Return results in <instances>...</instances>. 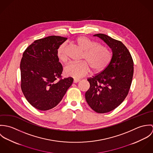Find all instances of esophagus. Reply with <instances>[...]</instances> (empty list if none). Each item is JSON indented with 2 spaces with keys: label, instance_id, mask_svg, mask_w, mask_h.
<instances>
[{
  "label": "esophagus",
  "instance_id": "1",
  "mask_svg": "<svg viewBox=\"0 0 153 153\" xmlns=\"http://www.w3.org/2000/svg\"><path fill=\"white\" fill-rule=\"evenodd\" d=\"M79 82H80L79 79H74V83H78Z\"/></svg>",
  "mask_w": 153,
  "mask_h": 153
}]
</instances>
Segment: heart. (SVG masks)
<instances>
[{"instance_id":"1","label":"heart","mask_w":153,"mask_h":153,"mask_svg":"<svg viewBox=\"0 0 153 153\" xmlns=\"http://www.w3.org/2000/svg\"><path fill=\"white\" fill-rule=\"evenodd\" d=\"M78 46L85 52L83 56L84 61L71 63L66 66L64 73L66 76L79 79L87 75L91 68L95 72L104 71L109 65L111 60V53L105 46L99 45L85 36H81L76 39ZM67 43L61 44L57 50V56L62 62H66Z\"/></svg>"}]
</instances>
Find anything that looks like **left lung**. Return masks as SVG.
<instances>
[{"mask_svg":"<svg viewBox=\"0 0 153 153\" xmlns=\"http://www.w3.org/2000/svg\"><path fill=\"white\" fill-rule=\"evenodd\" d=\"M104 41L111 49L109 65L102 72L88 78L90 87L85 93L88 104L94 111L102 114L118 107L127 96L131 87L134 62L127 47L108 35H94Z\"/></svg>","mask_w":153,"mask_h":153,"instance_id":"1","label":"left lung"}]
</instances>
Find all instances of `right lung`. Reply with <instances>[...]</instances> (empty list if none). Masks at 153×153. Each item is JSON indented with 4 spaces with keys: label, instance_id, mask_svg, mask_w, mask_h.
<instances>
[{
    "label": "right lung",
    "instance_id": "right-lung-1",
    "mask_svg": "<svg viewBox=\"0 0 153 153\" xmlns=\"http://www.w3.org/2000/svg\"><path fill=\"white\" fill-rule=\"evenodd\" d=\"M66 39L59 36L38 39L23 53L21 87L27 101L36 109L56 107L73 82L71 77L62 78L63 68L57 56L58 48Z\"/></svg>",
    "mask_w": 153,
    "mask_h": 153
}]
</instances>
